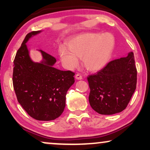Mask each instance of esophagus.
<instances>
[{
  "mask_svg": "<svg viewBox=\"0 0 150 150\" xmlns=\"http://www.w3.org/2000/svg\"><path fill=\"white\" fill-rule=\"evenodd\" d=\"M76 80H82L83 79V77H82V76L81 74H77L76 75Z\"/></svg>",
  "mask_w": 150,
  "mask_h": 150,
  "instance_id": "esophagus-1",
  "label": "esophagus"
}]
</instances>
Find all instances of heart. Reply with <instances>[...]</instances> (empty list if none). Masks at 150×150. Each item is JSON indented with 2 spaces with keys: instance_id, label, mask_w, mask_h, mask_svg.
I'll list each match as a JSON object with an SVG mask.
<instances>
[{
  "instance_id": "heart-1",
  "label": "heart",
  "mask_w": 150,
  "mask_h": 150,
  "mask_svg": "<svg viewBox=\"0 0 150 150\" xmlns=\"http://www.w3.org/2000/svg\"><path fill=\"white\" fill-rule=\"evenodd\" d=\"M114 46L115 40L111 35L89 33L74 38L67 44L69 50L61 48L59 54L67 68H75L79 64L77 58H79L87 70L97 71L108 63Z\"/></svg>"
}]
</instances>
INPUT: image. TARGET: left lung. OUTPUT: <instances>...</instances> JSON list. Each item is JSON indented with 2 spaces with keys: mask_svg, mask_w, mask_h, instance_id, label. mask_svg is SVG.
<instances>
[{
  "mask_svg": "<svg viewBox=\"0 0 150 150\" xmlns=\"http://www.w3.org/2000/svg\"><path fill=\"white\" fill-rule=\"evenodd\" d=\"M137 71L134 53L110 61L87 77L89 104L101 115H113L126 108L136 89Z\"/></svg>",
  "mask_w": 150,
  "mask_h": 150,
  "instance_id": "8db88e82",
  "label": "left lung"
}]
</instances>
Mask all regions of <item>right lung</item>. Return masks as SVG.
Returning a JSON list of instances; mask_svg holds the SVG:
<instances>
[{
	"mask_svg": "<svg viewBox=\"0 0 150 150\" xmlns=\"http://www.w3.org/2000/svg\"><path fill=\"white\" fill-rule=\"evenodd\" d=\"M42 30L26 35L13 61V85L18 101L35 120H54L65 107L67 91L74 83V73L54 67L56 59L38 50L42 59H31L26 43Z\"/></svg>",
	"mask_w": 150,
	"mask_h": 150,
	"instance_id": "add662e5",
	"label": "right lung"
}]
</instances>
